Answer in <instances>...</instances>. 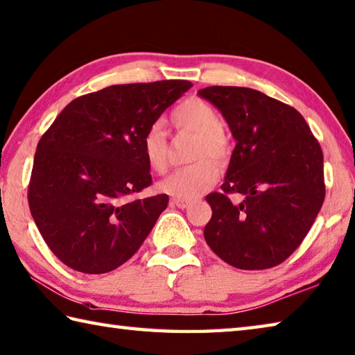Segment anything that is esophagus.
Wrapping results in <instances>:
<instances>
[{"mask_svg":"<svg viewBox=\"0 0 355 355\" xmlns=\"http://www.w3.org/2000/svg\"><path fill=\"white\" fill-rule=\"evenodd\" d=\"M172 205H175L180 209H186L187 206H189V201L186 200H180V198H172Z\"/></svg>","mask_w":355,"mask_h":355,"instance_id":"1","label":"esophagus"}]
</instances>
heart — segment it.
<instances>
[{"mask_svg": "<svg viewBox=\"0 0 355 355\" xmlns=\"http://www.w3.org/2000/svg\"><path fill=\"white\" fill-rule=\"evenodd\" d=\"M171 123L177 130L197 135L192 159L198 162L172 172L158 183V189L180 200L197 198L215 184L220 173L217 163L209 157L212 156L221 163L229 155V144L221 132V120L211 104L200 98H189L172 110ZM141 150L152 171L157 173L166 171L169 143L168 132L162 124L155 123L146 130L141 140Z\"/></svg>", "mask_w": 355, "mask_h": 355, "instance_id": "b5f03b06", "label": "heart"}]
</instances>
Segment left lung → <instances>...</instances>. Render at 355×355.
I'll return each mask as SVG.
<instances>
[{"label": "left lung", "instance_id": "obj_1", "mask_svg": "<svg viewBox=\"0 0 355 355\" xmlns=\"http://www.w3.org/2000/svg\"><path fill=\"white\" fill-rule=\"evenodd\" d=\"M235 138L221 184L206 201L205 240L227 265L259 270L280 265L300 246L324 200L323 152L294 107L249 87L198 90ZM227 193H239L234 205Z\"/></svg>", "mask_w": 355, "mask_h": 355}]
</instances>
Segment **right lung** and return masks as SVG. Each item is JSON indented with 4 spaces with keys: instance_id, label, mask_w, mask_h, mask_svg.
<instances>
[{
    "instance_id": "1",
    "label": "right lung",
    "mask_w": 355,
    "mask_h": 355,
    "mask_svg": "<svg viewBox=\"0 0 355 355\" xmlns=\"http://www.w3.org/2000/svg\"><path fill=\"white\" fill-rule=\"evenodd\" d=\"M192 83L115 85L78 96L41 137L29 207L51 251L78 272L104 274L134 255L169 203L150 186L141 140Z\"/></svg>"
}]
</instances>
